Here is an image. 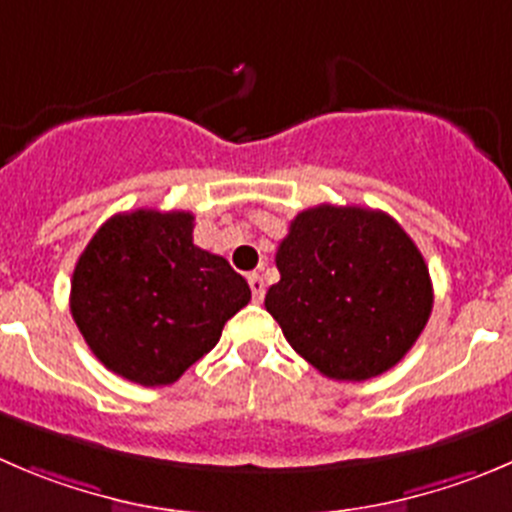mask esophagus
Listing matches in <instances>:
<instances>
[{"label":"esophagus","instance_id":"1","mask_svg":"<svg viewBox=\"0 0 512 512\" xmlns=\"http://www.w3.org/2000/svg\"><path fill=\"white\" fill-rule=\"evenodd\" d=\"M247 282H250L252 300L262 302V297H265V282H262V277L260 275H250V277H247Z\"/></svg>","mask_w":512,"mask_h":512}]
</instances>
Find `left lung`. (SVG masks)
I'll use <instances>...</instances> for the list:
<instances>
[{
    "instance_id": "8db88e82",
    "label": "left lung",
    "mask_w": 512,
    "mask_h": 512,
    "mask_svg": "<svg viewBox=\"0 0 512 512\" xmlns=\"http://www.w3.org/2000/svg\"><path fill=\"white\" fill-rule=\"evenodd\" d=\"M280 282L265 307L297 355L332 380H370L398 365L433 310L418 245L390 215L317 205L277 247Z\"/></svg>"
}]
</instances>
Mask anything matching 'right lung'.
Here are the masks:
<instances>
[{
  "label": "right lung",
  "instance_id": "add662e5",
  "mask_svg": "<svg viewBox=\"0 0 512 512\" xmlns=\"http://www.w3.org/2000/svg\"><path fill=\"white\" fill-rule=\"evenodd\" d=\"M192 227V212H122L74 265L69 307L84 342L145 388L180 380L252 297L225 257L192 242Z\"/></svg>",
  "mask_w": 512,
  "mask_h": 512
}]
</instances>
